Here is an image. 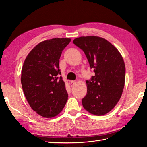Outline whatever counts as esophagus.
Returning <instances> with one entry per match:
<instances>
[{"label": "esophagus", "instance_id": "obj_1", "mask_svg": "<svg viewBox=\"0 0 147 147\" xmlns=\"http://www.w3.org/2000/svg\"><path fill=\"white\" fill-rule=\"evenodd\" d=\"M70 83H71V84H72V85H74V84H75V83H76V82H75V81H74V80H72V81H71V82H70Z\"/></svg>", "mask_w": 147, "mask_h": 147}]
</instances>
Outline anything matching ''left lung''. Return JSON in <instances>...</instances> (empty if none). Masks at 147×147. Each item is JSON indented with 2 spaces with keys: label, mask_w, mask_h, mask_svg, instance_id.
Returning a JSON list of instances; mask_svg holds the SVG:
<instances>
[{
  "label": "left lung",
  "mask_w": 147,
  "mask_h": 147,
  "mask_svg": "<svg viewBox=\"0 0 147 147\" xmlns=\"http://www.w3.org/2000/svg\"><path fill=\"white\" fill-rule=\"evenodd\" d=\"M73 43L83 51L95 73L86 82L83 107L97 116L105 115L117 104L123 91L126 67L123 57L113 45L98 36L78 37Z\"/></svg>",
  "instance_id": "obj_1"
}]
</instances>
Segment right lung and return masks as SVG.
I'll use <instances>...</instances> for the list:
<instances>
[{
    "label": "right lung",
    "mask_w": 147,
    "mask_h": 147,
    "mask_svg": "<svg viewBox=\"0 0 147 147\" xmlns=\"http://www.w3.org/2000/svg\"><path fill=\"white\" fill-rule=\"evenodd\" d=\"M69 38H54L39 43L26 56L21 82L30 107L40 116L50 118L59 114L68 99L59 70L62 51Z\"/></svg>",
    "instance_id": "obj_1"
}]
</instances>
